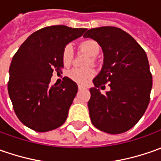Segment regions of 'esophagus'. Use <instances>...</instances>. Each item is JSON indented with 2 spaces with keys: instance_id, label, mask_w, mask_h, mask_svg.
<instances>
[{
  "instance_id": "esophagus-1",
  "label": "esophagus",
  "mask_w": 161,
  "mask_h": 161,
  "mask_svg": "<svg viewBox=\"0 0 161 161\" xmlns=\"http://www.w3.org/2000/svg\"><path fill=\"white\" fill-rule=\"evenodd\" d=\"M78 89L79 90H83V89H85V86H83V85H78Z\"/></svg>"
}]
</instances>
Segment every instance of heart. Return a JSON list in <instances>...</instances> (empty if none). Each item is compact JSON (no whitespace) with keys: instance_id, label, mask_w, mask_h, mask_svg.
I'll return each instance as SVG.
<instances>
[{"instance_id":"1","label":"heart","mask_w":161,"mask_h":161,"mask_svg":"<svg viewBox=\"0 0 161 161\" xmlns=\"http://www.w3.org/2000/svg\"><path fill=\"white\" fill-rule=\"evenodd\" d=\"M79 49L87 53L90 56H92L91 60H89L88 62H94L93 57L98 55L99 52V46L95 40L88 39L79 44ZM73 54L74 53H73L72 46L68 44L64 47L62 53V62L65 66H69L71 64ZM94 73L93 69L92 68H73L69 72V76L71 80L75 81L78 84H85L88 82L89 79L94 76Z\"/></svg>"}]
</instances>
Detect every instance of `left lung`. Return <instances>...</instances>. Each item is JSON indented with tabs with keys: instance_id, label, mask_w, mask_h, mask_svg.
<instances>
[{
	"instance_id": "1",
	"label": "left lung",
	"mask_w": 161,
	"mask_h": 161,
	"mask_svg": "<svg viewBox=\"0 0 161 161\" xmlns=\"http://www.w3.org/2000/svg\"><path fill=\"white\" fill-rule=\"evenodd\" d=\"M97 41L104 62L90 89L88 108L91 121L99 130L120 134L135 126L150 102L153 76L145 50L120 28L104 26L88 30L84 35ZM107 82L110 91L102 95Z\"/></svg>"
}]
</instances>
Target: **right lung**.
Wrapping results in <instances>:
<instances>
[{
    "label": "right lung",
    "instance_id": "right-lung-1",
    "mask_svg": "<svg viewBox=\"0 0 161 161\" xmlns=\"http://www.w3.org/2000/svg\"><path fill=\"white\" fill-rule=\"evenodd\" d=\"M86 30L45 27L29 36L13 56L8 91L16 116L28 128L47 132L66 121L77 85L67 76L59 86L50 85V81L53 70L61 71L63 67L64 47Z\"/></svg>",
    "mask_w": 161,
    "mask_h": 161
}]
</instances>
